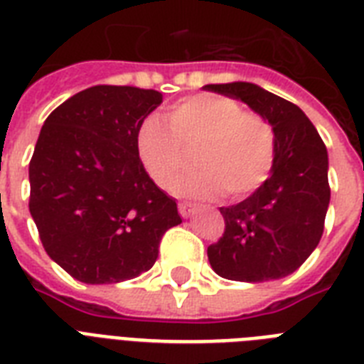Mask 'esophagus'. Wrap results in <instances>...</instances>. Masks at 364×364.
<instances>
[{
    "mask_svg": "<svg viewBox=\"0 0 364 364\" xmlns=\"http://www.w3.org/2000/svg\"><path fill=\"white\" fill-rule=\"evenodd\" d=\"M196 205H190V203H178V212L182 218H191L196 214Z\"/></svg>",
    "mask_w": 364,
    "mask_h": 364,
    "instance_id": "1",
    "label": "esophagus"
}]
</instances>
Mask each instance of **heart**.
I'll use <instances>...</instances> for the list:
<instances>
[{"label":"heart","instance_id":"b5f03b06","mask_svg":"<svg viewBox=\"0 0 364 364\" xmlns=\"http://www.w3.org/2000/svg\"><path fill=\"white\" fill-rule=\"evenodd\" d=\"M197 146L196 168L176 178L173 190L188 197H246L269 178L276 156L274 129L238 101L199 94L168 110L165 122L148 116L136 129V154L159 188H168Z\"/></svg>","mask_w":364,"mask_h":364}]
</instances>
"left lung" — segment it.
I'll return each instance as SVG.
<instances>
[{"label":"left lung","mask_w":364,"mask_h":364,"mask_svg":"<svg viewBox=\"0 0 364 364\" xmlns=\"http://www.w3.org/2000/svg\"><path fill=\"white\" fill-rule=\"evenodd\" d=\"M240 100L269 122L276 136L270 176L259 190L222 206L225 231L206 254L216 274L237 282L278 280L310 257L329 208V156L318 129L297 105L252 82L206 84Z\"/></svg>","instance_id":"8db88e82"}]
</instances>
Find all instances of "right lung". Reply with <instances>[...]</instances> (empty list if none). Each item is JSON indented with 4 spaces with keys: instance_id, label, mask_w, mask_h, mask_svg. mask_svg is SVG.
I'll list each match as a JSON object with an SVG mask.
<instances>
[{
    "instance_id": "1",
    "label": "right lung",
    "mask_w": 364,
    "mask_h": 364,
    "mask_svg": "<svg viewBox=\"0 0 364 364\" xmlns=\"http://www.w3.org/2000/svg\"><path fill=\"white\" fill-rule=\"evenodd\" d=\"M161 92L100 84L50 112L30 161V212L52 261L84 284L152 269L165 231L182 223L136 154V129Z\"/></svg>"
}]
</instances>
